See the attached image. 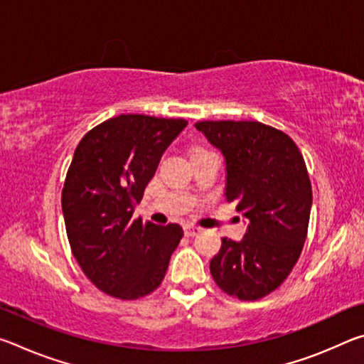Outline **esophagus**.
Masks as SVG:
<instances>
[{
    "mask_svg": "<svg viewBox=\"0 0 364 364\" xmlns=\"http://www.w3.org/2000/svg\"><path fill=\"white\" fill-rule=\"evenodd\" d=\"M202 232V228L194 226V225H186L184 226V234L186 236H197V234Z\"/></svg>",
    "mask_w": 364,
    "mask_h": 364,
    "instance_id": "34e87169",
    "label": "esophagus"
}]
</instances>
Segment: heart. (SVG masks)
I'll return each instance as SVG.
<instances>
[{
  "mask_svg": "<svg viewBox=\"0 0 364 364\" xmlns=\"http://www.w3.org/2000/svg\"><path fill=\"white\" fill-rule=\"evenodd\" d=\"M197 151H199V149H197Z\"/></svg>",
  "mask_w": 364,
  "mask_h": 364,
  "instance_id": "obj_1",
  "label": "heart"
}]
</instances>
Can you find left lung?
<instances>
[{
	"label": "left lung",
	"instance_id": "8db88e82",
	"mask_svg": "<svg viewBox=\"0 0 364 364\" xmlns=\"http://www.w3.org/2000/svg\"><path fill=\"white\" fill-rule=\"evenodd\" d=\"M226 159V199L249 220L241 242L221 239L213 281L239 300H258L291 274L304 249L311 183L304 156L284 132L249 120L197 122Z\"/></svg>",
	"mask_w": 364,
	"mask_h": 364
}]
</instances>
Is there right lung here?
Wrapping results in <instances>:
<instances>
[{"label":"right lung","instance_id":"add662e5","mask_svg":"<svg viewBox=\"0 0 364 364\" xmlns=\"http://www.w3.org/2000/svg\"><path fill=\"white\" fill-rule=\"evenodd\" d=\"M183 119L122 114L80 141L63 188L65 231L77 263L100 291L136 300L162 284L183 228L133 220V208Z\"/></svg>","mask_w":364,"mask_h":364}]
</instances>
